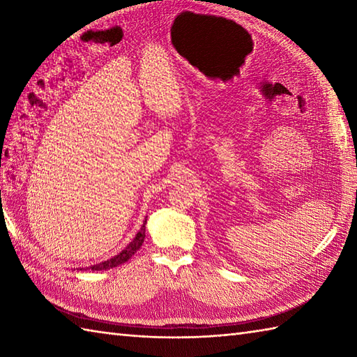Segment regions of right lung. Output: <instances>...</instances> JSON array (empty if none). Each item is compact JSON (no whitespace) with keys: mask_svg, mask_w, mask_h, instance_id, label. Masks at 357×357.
<instances>
[{"mask_svg":"<svg viewBox=\"0 0 357 357\" xmlns=\"http://www.w3.org/2000/svg\"><path fill=\"white\" fill-rule=\"evenodd\" d=\"M146 224H147V216L142 221V225L139 227V230H138V233L135 234L133 239L128 242V244L123 250H119L118 253L107 257V259H104V261H98L95 264L84 265V267H78L77 270H81V271L96 270V271H100V270H109V268H113V267H118V265L127 262L136 252H138V250L142 245L144 238H146Z\"/></svg>","mask_w":357,"mask_h":357,"instance_id":"right-lung-1","label":"right lung"}]
</instances>
